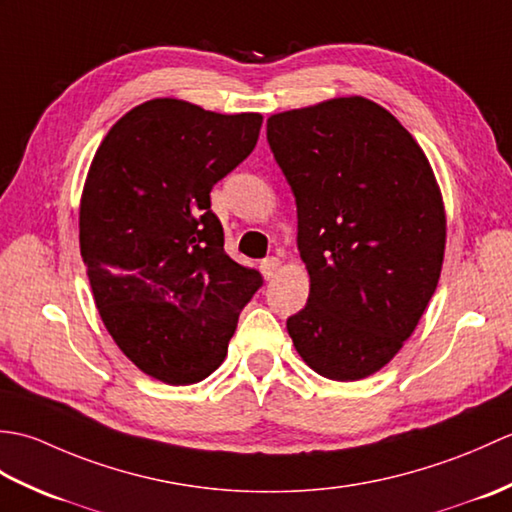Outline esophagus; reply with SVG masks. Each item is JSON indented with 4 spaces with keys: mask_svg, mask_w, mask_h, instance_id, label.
<instances>
[{
    "mask_svg": "<svg viewBox=\"0 0 512 512\" xmlns=\"http://www.w3.org/2000/svg\"><path fill=\"white\" fill-rule=\"evenodd\" d=\"M279 266H281V262H279L277 257H266V259H262V273H264V277H266V279H273V277L277 275Z\"/></svg>",
    "mask_w": 512,
    "mask_h": 512,
    "instance_id": "obj_1",
    "label": "esophagus"
}]
</instances>
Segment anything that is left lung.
<instances>
[{
	"label": "left lung",
	"mask_w": 512,
	"mask_h": 512,
	"mask_svg": "<svg viewBox=\"0 0 512 512\" xmlns=\"http://www.w3.org/2000/svg\"><path fill=\"white\" fill-rule=\"evenodd\" d=\"M266 136L295 195L310 275L290 339L325 378L372 376L416 330L440 279L447 217L429 160L363 96L270 116Z\"/></svg>",
	"instance_id": "left-lung-1"
}]
</instances>
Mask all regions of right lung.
I'll use <instances>...</instances> for the list:
<instances>
[{
  "label": "right lung",
  "mask_w": 512,
  "mask_h": 512,
  "mask_svg": "<svg viewBox=\"0 0 512 512\" xmlns=\"http://www.w3.org/2000/svg\"><path fill=\"white\" fill-rule=\"evenodd\" d=\"M262 114L154 99L118 121L88 171L81 257L107 332L140 372L200 383L222 365L262 275L233 262L211 189L255 149Z\"/></svg>",
  "instance_id": "add662e5"
}]
</instances>
